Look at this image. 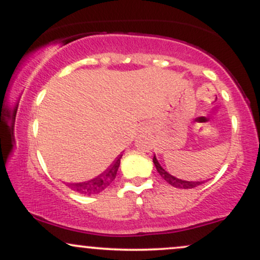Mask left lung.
<instances>
[{"instance_id": "obj_1", "label": "left lung", "mask_w": 260, "mask_h": 260, "mask_svg": "<svg viewBox=\"0 0 260 260\" xmlns=\"http://www.w3.org/2000/svg\"><path fill=\"white\" fill-rule=\"evenodd\" d=\"M153 162H154L155 168H156L157 172H159L161 177H162L164 180L168 182L169 184H171V186H174L176 188H182V189H190V188H194V187L199 186V184H202L203 182H204V181H184V180H181V178L175 177V176L169 174V172L166 171V170L160 165L159 161H157L155 155L153 157Z\"/></svg>"}]
</instances>
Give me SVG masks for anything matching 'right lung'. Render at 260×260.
<instances>
[{
    "mask_svg": "<svg viewBox=\"0 0 260 260\" xmlns=\"http://www.w3.org/2000/svg\"><path fill=\"white\" fill-rule=\"evenodd\" d=\"M122 154L116 157L111 165L107 168V170L100 174L96 177L91 178V180L85 182H78V183H67V186L74 192H78L80 194L90 196V194H98V193L103 192L105 188H107L115 180L116 175H117L118 168H120Z\"/></svg>",
    "mask_w": 260,
    "mask_h": 260,
    "instance_id": "add662e5",
    "label": "right lung"
}]
</instances>
